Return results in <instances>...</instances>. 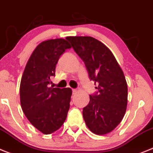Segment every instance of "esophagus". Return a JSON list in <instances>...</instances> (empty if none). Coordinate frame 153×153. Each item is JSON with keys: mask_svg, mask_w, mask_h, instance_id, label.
I'll use <instances>...</instances> for the list:
<instances>
[{"mask_svg": "<svg viewBox=\"0 0 153 153\" xmlns=\"http://www.w3.org/2000/svg\"><path fill=\"white\" fill-rule=\"evenodd\" d=\"M77 92H78V90H77V89H72V94H75Z\"/></svg>", "mask_w": 153, "mask_h": 153, "instance_id": "esophagus-1", "label": "esophagus"}]
</instances>
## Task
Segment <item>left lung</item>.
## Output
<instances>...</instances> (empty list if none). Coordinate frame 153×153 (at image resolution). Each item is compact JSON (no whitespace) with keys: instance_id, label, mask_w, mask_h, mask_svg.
<instances>
[{"instance_id":"left-lung-1","label":"left lung","mask_w":153,"mask_h":153,"mask_svg":"<svg viewBox=\"0 0 153 153\" xmlns=\"http://www.w3.org/2000/svg\"><path fill=\"white\" fill-rule=\"evenodd\" d=\"M75 53L85 62L88 76L97 84V92L90 95L83 117L92 133L104 135L118 126L127 105L128 89L124 74L111 51L91 36H68Z\"/></svg>"}]
</instances>
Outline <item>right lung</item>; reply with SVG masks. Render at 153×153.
<instances>
[{"label":"right lung","instance_id":"1","mask_svg":"<svg viewBox=\"0 0 153 153\" xmlns=\"http://www.w3.org/2000/svg\"><path fill=\"white\" fill-rule=\"evenodd\" d=\"M66 39L44 41L30 56L20 86L22 110L31 124L44 134H50L62 126L69 110L72 91L69 88L49 87L56 75L60 56L70 49Z\"/></svg>","mask_w":153,"mask_h":153}]
</instances>
